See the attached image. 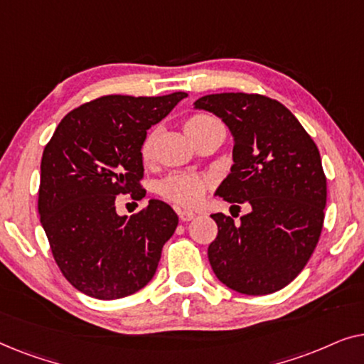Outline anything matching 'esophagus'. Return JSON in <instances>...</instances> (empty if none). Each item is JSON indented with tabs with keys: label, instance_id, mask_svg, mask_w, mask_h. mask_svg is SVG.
I'll list each match as a JSON object with an SVG mask.
<instances>
[{
	"label": "esophagus",
	"instance_id": "34e87169",
	"mask_svg": "<svg viewBox=\"0 0 364 364\" xmlns=\"http://www.w3.org/2000/svg\"><path fill=\"white\" fill-rule=\"evenodd\" d=\"M193 217H196V213H192V212H188V210H181V212H178V218H181L182 222L193 220Z\"/></svg>",
	"mask_w": 364,
	"mask_h": 364
}]
</instances>
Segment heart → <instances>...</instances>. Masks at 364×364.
<instances>
[{"mask_svg":"<svg viewBox=\"0 0 364 364\" xmlns=\"http://www.w3.org/2000/svg\"><path fill=\"white\" fill-rule=\"evenodd\" d=\"M215 126H222V124L210 116L198 114V116H192L186 122V132L188 134V137H191L192 141H196L198 136H202L203 132ZM157 136L159 129H152V131L146 136V139H144L141 154L146 162L152 161ZM207 187L208 182L205 178L193 176V173H172V176L164 178V181L159 183V192H161V196L164 198L177 203V205L193 207L196 203L200 202Z\"/></svg>","mask_w":364,"mask_h":364,"instance_id":"1","label":"heart"}]
</instances>
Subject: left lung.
Instances as JSON below:
<instances>
[{
  "label": "left lung",
  "mask_w": 364,
  "mask_h": 364,
  "mask_svg": "<svg viewBox=\"0 0 364 364\" xmlns=\"http://www.w3.org/2000/svg\"><path fill=\"white\" fill-rule=\"evenodd\" d=\"M193 107L220 117L233 137V166L215 196L247 203L240 223L223 213L208 262L223 285L243 295H268L295 280L323 228L326 177L316 144L275 99L222 92Z\"/></svg>",
  "instance_id": "8db88e82"
}]
</instances>
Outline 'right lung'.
<instances>
[{
	"label": "right lung",
	"instance_id": "add662e5",
	"mask_svg": "<svg viewBox=\"0 0 364 364\" xmlns=\"http://www.w3.org/2000/svg\"><path fill=\"white\" fill-rule=\"evenodd\" d=\"M186 92L157 97L104 96L59 122L41 159L38 210L54 260L84 295L117 300L152 280L178 217L156 198L119 215L116 197L146 196L141 147Z\"/></svg>",
	"mask_w": 364,
	"mask_h": 364
}]
</instances>
